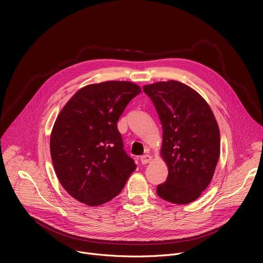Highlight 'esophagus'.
Here are the masks:
<instances>
[{"instance_id":"1","label":"esophagus","mask_w":263,"mask_h":263,"mask_svg":"<svg viewBox=\"0 0 263 263\" xmlns=\"http://www.w3.org/2000/svg\"><path fill=\"white\" fill-rule=\"evenodd\" d=\"M151 160H153V157H151L150 155H144L141 157V162L142 164H147L149 163Z\"/></svg>"}]
</instances>
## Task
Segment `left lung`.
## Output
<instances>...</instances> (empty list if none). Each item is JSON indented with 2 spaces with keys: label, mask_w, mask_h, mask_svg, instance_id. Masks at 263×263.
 <instances>
[{
  "label": "left lung",
  "mask_w": 263,
  "mask_h": 263,
  "mask_svg": "<svg viewBox=\"0 0 263 263\" xmlns=\"http://www.w3.org/2000/svg\"><path fill=\"white\" fill-rule=\"evenodd\" d=\"M143 89L162 124L161 156L168 167L166 181L157 186V194L173 203H190L208 187L219 158L215 117L202 97L183 83L158 82Z\"/></svg>",
  "instance_id": "1"
}]
</instances>
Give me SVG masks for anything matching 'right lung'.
I'll list each match as a JSON object with an SVG mask.
<instances>
[{"label":"right lung","instance_id":"1","mask_svg":"<svg viewBox=\"0 0 263 263\" xmlns=\"http://www.w3.org/2000/svg\"><path fill=\"white\" fill-rule=\"evenodd\" d=\"M141 91L131 82H102L81 88L61 110L51 133V158L61 184L77 200L91 206L109 201L135 171L117 121Z\"/></svg>","mask_w":263,"mask_h":263}]
</instances>
